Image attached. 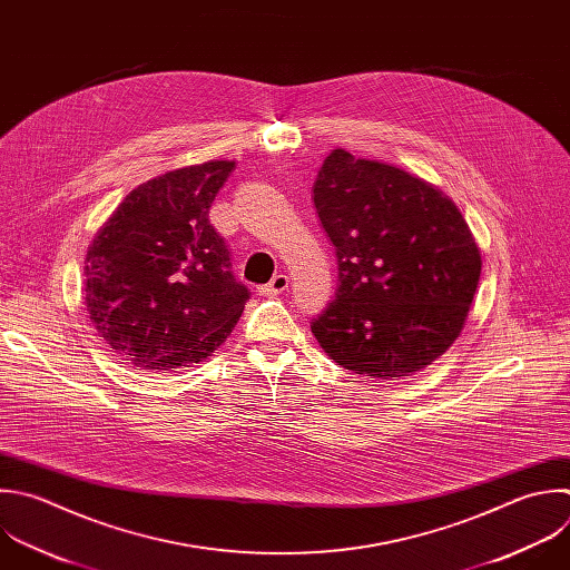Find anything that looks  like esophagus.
I'll list each match as a JSON object with an SVG mask.
<instances>
[{
    "label": "esophagus",
    "instance_id": "esophagus-1",
    "mask_svg": "<svg viewBox=\"0 0 570 570\" xmlns=\"http://www.w3.org/2000/svg\"><path fill=\"white\" fill-rule=\"evenodd\" d=\"M287 287H289V278H287L285 274H276L267 285L258 287V294H261V296H278V294H283Z\"/></svg>",
    "mask_w": 570,
    "mask_h": 570
}]
</instances>
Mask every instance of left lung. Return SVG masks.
I'll list each match as a JSON object with an SVG mask.
<instances>
[{"label": "left lung", "instance_id": "1", "mask_svg": "<svg viewBox=\"0 0 570 570\" xmlns=\"http://www.w3.org/2000/svg\"><path fill=\"white\" fill-rule=\"evenodd\" d=\"M314 207L338 265L334 301L312 321L341 367L376 381L410 376L459 336L481 254L456 205L385 163L334 149Z\"/></svg>", "mask_w": 570, "mask_h": 570}]
</instances>
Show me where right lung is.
Wrapping results in <instances>:
<instances>
[{
	"label": "right lung",
	"mask_w": 570,
	"mask_h": 570,
	"mask_svg": "<svg viewBox=\"0 0 570 570\" xmlns=\"http://www.w3.org/2000/svg\"><path fill=\"white\" fill-rule=\"evenodd\" d=\"M209 160L136 187L96 234L85 261V305L98 334L145 370L200 363L238 323L249 289L209 207L234 171Z\"/></svg>",
	"instance_id": "add662e5"
}]
</instances>
